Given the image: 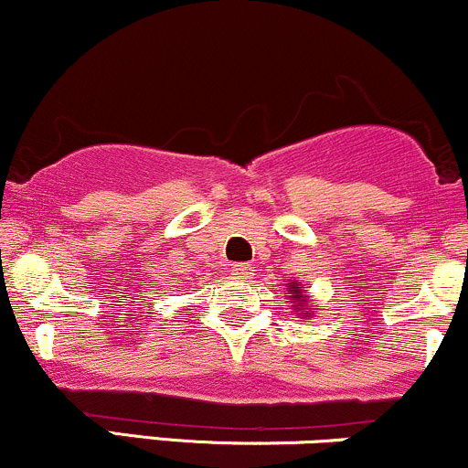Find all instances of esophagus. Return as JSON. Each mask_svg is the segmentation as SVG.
Returning a JSON list of instances; mask_svg holds the SVG:
<instances>
[{"mask_svg": "<svg viewBox=\"0 0 468 468\" xmlns=\"http://www.w3.org/2000/svg\"><path fill=\"white\" fill-rule=\"evenodd\" d=\"M233 272L238 275L239 279H250L252 277V264H233Z\"/></svg>", "mask_w": 468, "mask_h": 468, "instance_id": "1", "label": "esophagus"}]
</instances>
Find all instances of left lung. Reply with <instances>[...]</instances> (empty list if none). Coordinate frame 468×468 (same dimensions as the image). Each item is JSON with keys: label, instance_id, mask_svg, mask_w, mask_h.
Wrapping results in <instances>:
<instances>
[{"label": "left lung", "instance_id": "1", "mask_svg": "<svg viewBox=\"0 0 468 468\" xmlns=\"http://www.w3.org/2000/svg\"><path fill=\"white\" fill-rule=\"evenodd\" d=\"M294 288V286H292ZM288 297H292V299H297V302H299V299H302V290H297V288H294V290H288ZM303 310V313H302V316H305V314H308V313H305V308H302Z\"/></svg>", "mask_w": 468, "mask_h": 468}]
</instances>
